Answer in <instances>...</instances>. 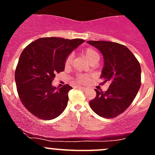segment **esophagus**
<instances>
[{
  "instance_id": "obj_1",
  "label": "esophagus",
  "mask_w": 155,
  "mask_h": 155,
  "mask_svg": "<svg viewBox=\"0 0 155 155\" xmlns=\"http://www.w3.org/2000/svg\"><path fill=\"white\" fill-rule=\"evenodd\" d=\"M78 88H79V89H81V90H84V91H86L87 90V87H81V86H78Z\"/></svg>"
}]
</instances>
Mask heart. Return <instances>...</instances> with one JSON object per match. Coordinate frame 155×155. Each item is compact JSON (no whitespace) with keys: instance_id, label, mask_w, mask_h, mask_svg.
I'll list each match as a JSON object with an SVG mask.
<instances>
[{"instance_id":"heart-1","label":"heart","mask_w":155,"mask_h":155,"mask_svg":"<svg viewBox=\"0 0 155 155\" xmlns=\"http://www.w3.org/2000/svg\"><path fill=\"white\" fill-rule=\"evenodd\" d=\"M82 54L86 58L87 61H88L89 62L94 61L95 59H98L99 60V54L97 52V50L95 49L92 47H87L84 48V50H82ZM72 62V54H69V55L67 57V58L65 59V61H64V64H65V67H70ZM74 81L76 84H84L87 81V77L84 74H78L76 76L74 79Z\"/></svg>"}]
</instances>
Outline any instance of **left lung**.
I'll list each match as a JSON object with an SVG mask.
<instances>
[{
  "mask_svg": "<svg viewBox=\"0 0 155 155\" xmlns=\"http://www.w3.org/2000/svg\"><path fill=\"white\" fill-rule=\"evenodd\" d=\"M102 53L104 68L101 78L110 83L105 92L95 89L91 109L98 116L114 118L134 100L141 84V68L132 52L124 45L108 41H87Z\"/></svg>",
  "mask_w": 155,
  "mask_h": 155,
  "instance_id": "obj_1",
  "label": "left lung"
}]
</instances>
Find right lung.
I'll list each match as a JSON object with an SVG mask.
<instances>
[{
	"label": "right lung",
	"instance_id": "add662e5",
	"mask_svg": "<svg viewBox=\"0 0 155 155\" xmlns=\"http://www.w3.org/2000/svg\"><path fill=\"white\" fill-rule=\"evenodd\" d=\"M84 39L57 37L40 38L25 48L16 67L15 78L21 103L32 115L50 120L59 116L67 107L66 84L57 90L52 85L56 74L64 70V61Z\"/></svg>",
	"mask_w": 155,
	"mask_h": 155
}]
</instances>
